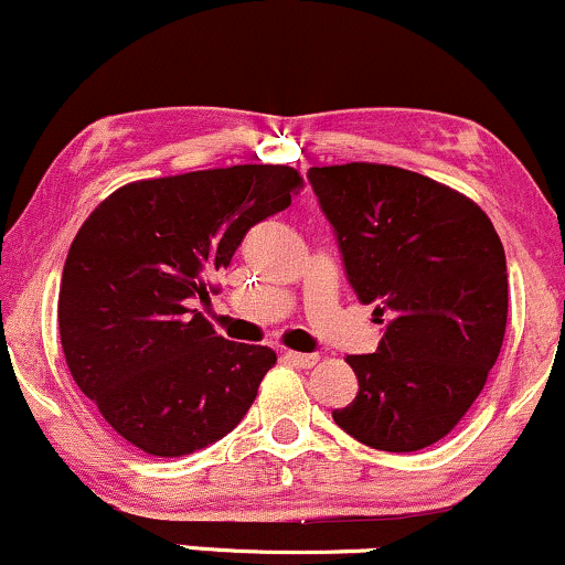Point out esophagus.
<instances>
[{
    "instance_id": "esophagus-1",
    "label": "esophagus",
    "mask_w": 565,
    "mask_h": 565,
    "mask_svg": "<svg viewBox=\"0 0 565 565\" xmlns=\"http://www.w3.org/2000/svg\"><path fill=\"white\" fill-rule=\"evenodd\" d=\"M284 359H287L289 364L302 366V369L319 364V355H316V353H297V350H287V353H284Z\"/></svg>"
}]
</instances>
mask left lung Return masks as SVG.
<instances>
[{
  "label": "left lung",
  "instance_id": "8db88e82",
  "mask_svg": "<svg viewBox=\"0 0 565 565\" xmlns=\"http://www.w3.org/2000/svg\"><path fill=\"white\" fill-rule=\"evenodd\" d=\"M359 300L385 316L369 355H348L359 393L334 423L380 451H419L483 391L508 327V263L476 201L387 164L310 167ZM384 319H380L382 323Z\"/></svg>",
  "mask_w": 565,
  "mask_h": 565
}]
</instances>
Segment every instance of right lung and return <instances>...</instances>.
<instances>
[{"label": "right lung", "instance_id": "1", "mask_svg": "<svg viewBox=\"0 0 565 565\" xmlns=\"http://www.w3.org/2000/svg\"><path fill=\"white\" fill-rule=\"evenodd\" d=\"M300 172L238 164L138 180L84 220L63 265L57 327L79 391L153 457L215 444L244 419L276 353L220 337L188 308L252 225L287 210Z\"/></svg>", "mask_w": 565, "mask_h": 565}]
</instances>
